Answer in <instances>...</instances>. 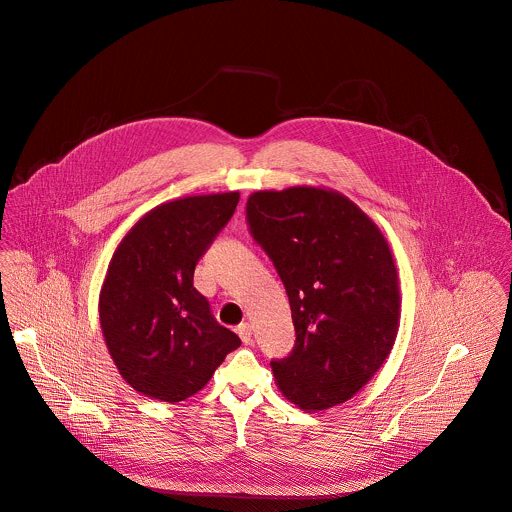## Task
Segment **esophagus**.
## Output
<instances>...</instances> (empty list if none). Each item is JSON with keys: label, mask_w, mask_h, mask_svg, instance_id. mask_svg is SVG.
Instances as JSON below:
<instances>
[{"label": "esophagus", "mask_w": 512, "mask_h": 512, "mask_svg": "<svg viewBox=\"0 0 512 512\" xmlns=\"http://www.w3.org/2000/svg\"><path fill=\"white\" fill-rule=\"evenodd\" d=\"M236 332H238V336H240V340H242V343H252V326L250 324H240L238 328H236Z\"/></svg>", "instance_id": "esophagus-1"}]
</instances>
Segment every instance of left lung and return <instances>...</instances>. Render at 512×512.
I'll list each match as a JSON object with an SVG mask.
<instances>
[{"label":"left lung","mask_w":512,"mask_h":512,"mask_svg":"<svg viewBox=\"0 0 512 512\" xmlns=\"http://www.w3.org/2000/svg\"><path fill=\"white\" fill-rule=\"evenodd\" d=\"M256 244L286 288L296 343L270 361L304 411L351 399L381 367L399 328V280L375 222L336 190H258L246 202Z\"/></svg>","instance_id":"left-lung-1"}]
</instances>
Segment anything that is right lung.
<instances>
[{
  "mask_svg": "<svg viewBox=\"0 0 512 512\" xmlns=\"http://www.w3.org/2000/svg\"><path fill=\"white\" fill-rule=\"evenodd\" d=\"M238 200V192H222L165 202L127 232L109 262L101 330L123 379L147 397L184 401L240 345L192 286L196 262Z\"/></svg>",
  "mask_w": 512,
  "mask_h": 512,
  "instance_id": "1",
  "label": "right lung"
}]
</instances>
